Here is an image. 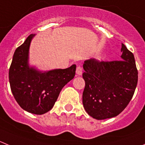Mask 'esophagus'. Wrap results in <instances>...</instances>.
Returning <instances> with one entry per match:
<instances>
[{
  "mask_svg": "<svg viewBox=\"0 0 145 145\" xmlns=\"http://www.w3.org/2000/svg\"><path fill=\"white\" fill-rule=\"evenodd\" d=\"M82 73V69L80 65H78L76 68V74L78 75H81Z\"/></svg>",
  "mask_w": 145,
  "mask_h": 145,
  "instance_id": "34e87169",
  "label": "esophagus"
}]
</instances>
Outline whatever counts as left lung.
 I'll list each match as a JSON object with an SVG mask.
<instances>
[{
	"mask_svg": "<svg viewBox=\"0 0 145 145\" xmlns=\"http://www.w3.org/2000/svg\"><path fill=\"white\" fill-rule=\"evenodd\" d=\"M121 60L84 62L82 78L85 87L82 104L96 120L116 117L132 100L138 80V72L132 52L122 43Z\"/></svg>",
	"mask_w": 145,
	"mask_h": 145,
	"instance_id": "obj_1",
	"label": "left lung"
}]
</instances>
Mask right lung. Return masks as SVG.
Segmentation results:
<instances>
[{
  "label": "right lung",
  "mask_w": 145,
  "mask_h": 145,
  "mask_svg": "<svg viewBox=\"0 0 145 145\" xmlns=\"http://www.w3.org/2000/svg\"><path fill=\"white\" fill-rule=\"evenodd\" d=\"M35 34L17 48L9 69L12 93L22 109L42 115L53 108L63 87L75 75L76 65L41 72L28 64L29 48Z\"/></svg>",
  "instance_id": "right-lung-1"
}]
</instances>
